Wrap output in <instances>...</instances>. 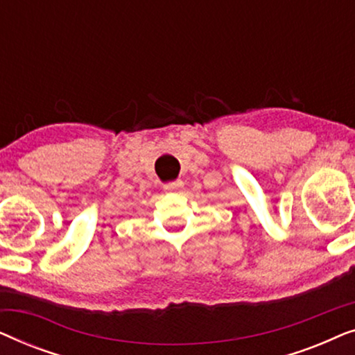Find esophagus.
<instances>
[{"label": "esophagus", "instance_id": "esophagus-1", "mask_svg": "<svg viewBox=\"0 0 355 355\" xmlns=\"http://www.w3.org/2000/svg\"><path fill=\"white\" fill-rule=\"evenodd\" d=\"M182 186H184L182 181H173V182L164 184L163 189H164V192H176V191H179V189H181Z\"/></svg>", "mask_w": 355, "mask_h": 355}]
</instances>
